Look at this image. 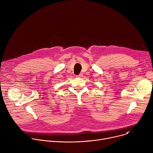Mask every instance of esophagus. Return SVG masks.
<instances>
[{
  "instance_id": "34e87169",
  "label": "esophagus",
  "mask_w": 153,
  "mask_h": 153,
  "mask_svg": "<svg viewBox=\"0 0 153 153\" xmlns=\"http://www.w3.org/2000/svg\"><path fill=\"white\" fill-rule=\"evenodd\" d=\"M83 76V74L82 73H80V74H79V75H77V77H82Z\"/></svg>"
}]
</instances>
